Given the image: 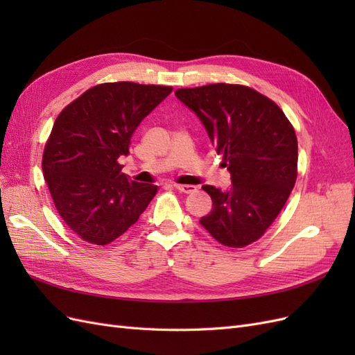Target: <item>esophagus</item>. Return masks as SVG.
<instances>
[{"mask_svg":"<svg viewBox=\"0 0 355 355\" xmlns=\"http://www.w3.org/2000/svg\"><path fill=\"white\" fill-rule=\"evenodd\" d=\"M175 188L180 192H184V194H192V192H196L197 187L194 185H175Z\"/></svg>","mask_w":355,"mask_h":355,"instance_id":"1","label":"esophagus"}]
</instances>
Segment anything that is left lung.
Returning <instances> with one entry per match:
<instances>
[{
  "label": "left lung",
  "instance_id": "1",
  "mask_svg": "<svg viewBox=\"0 0 355 355\" xmlns=\"http://www.w3.org/2000/svg\"><path fill=\"white\" fill-rule=\"evenodd\" d=\"M176 98L194 112L223 157L231 187L202 185L213 209L200 219L223 245L261 239L282 211L297 176V139L284 112L256 90L239 84L179 89Z\"/></svg>",
  "mask_w": 355,
  "mask_h": 355
}]
</instances>
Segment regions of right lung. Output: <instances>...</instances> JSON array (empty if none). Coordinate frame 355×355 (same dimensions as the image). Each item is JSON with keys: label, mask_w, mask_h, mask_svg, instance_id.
I'll return each mask as SVG.
<instances>
[{"label": "right lung", "mask_w": 355, "mask_h": 355, "mask_svg": "<svg viewBox=\"0 0 355 355\" xmlns=\"http://www.w3.org/2000/svg\"><path fill=\"white\" fill-rule=\"evenodd\" d=\"M171 90L105 83L83 93L56 118L42 154V173L62 219L84 241L110 244L155 197L158 187L130 180L118 158L130 154L137 125Z\"/></svg>", "instance_id": "add662e5"}]
</instances>
